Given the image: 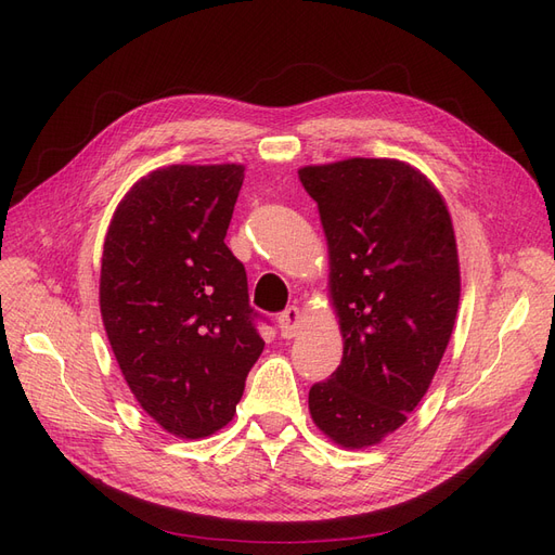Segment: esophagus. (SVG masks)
Listing matches in <instances>:
<instances>
[{
  "label": "esophagus",
  "mask_w": 555,
  "mask_h": 555,
  "mask_svg": "<svg viewBox=\"0 0 555 555\" xmlns=\"http://www.w3.org/2000/svg\"><path fill=\"white\" fill-rule=\"evenodd\" d=\"M299 327H301V313L297 307H288L279 315V330H281L283 338L297 336Z\"/></svg>",
  "instance_id": "1"
}]
</instances>
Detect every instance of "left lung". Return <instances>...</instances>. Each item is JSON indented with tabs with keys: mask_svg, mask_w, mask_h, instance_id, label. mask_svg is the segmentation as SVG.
<instances>
[{
	"mask_svg": "<svg viewBox=\"0 0 555 555\" xmlns=\"http://www.w3.org/2000/svg\"><path fill=\"white\" fill-rule=\"evenodd\" d=\"M330 246L344 360L309 389L313 422L344 447L380 442L408 420L450 344L461 276L450 211L395 158L299 170Z\"/></svg>",
	"mask_w": 555,
	"mask_h": 555,
	"instance_id": "8db88e82",
	"label": "left lung"
}]
</instances>
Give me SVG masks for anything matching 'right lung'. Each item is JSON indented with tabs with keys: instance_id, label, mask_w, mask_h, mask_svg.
Listing matches in <instances>:
<instances>
[{
	"instance_id": "1",
	"label": "right lung",
	"mask_w": 555,
	"mask_h": 555,
	"mask_svg": "<svg viewBox=\"0 0 555 555\" xmlns=\"http://www.w3.org/2000/svg\"><path fill=\"white\" fill-rule=\"evenodd\" d=\"M244 168L168 166L124 195L101 260V315L133 397L166 431L225 426L264 348L225 232Z\"/></svg>"
}]
</instances>
